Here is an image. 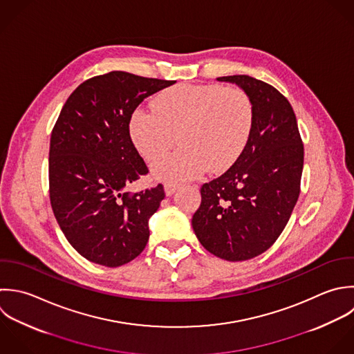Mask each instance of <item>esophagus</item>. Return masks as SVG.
I'll return each instance as SVG.
<instances>
[{
	"label": "esophagus",
	"mask_w": 354,
	"mask_h": 354,
	"mask_svg": "<svg viewBox=\"0 0 354 354\" xmlns=\"http://www.w3.org/2000/svg\"><path fill=\"white\" fill-rule=\"evenodd\" d=\"M164 189H165V194H167V196H172V194L176 192L178 185H175V183H165Z\"/></svg>",
	"instance_id": "1"
}]
</instances>
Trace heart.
<instances>
[{"mask_svg": "<svg viewBox=\"0 0 354 354\" xmlns=\"http://www.w3.org/2000/svg\"><path fill=\"white\" fill-rule=\"evenodd\" d=\"M254 124V104L240 86L180 84L161 92L153 111L136 110L129 122L131 138L150 162L182 147L154 165L164 180H183L205 169H227L244 150Z\"/></svg>", "mask_w": 354, "mask_h": 354, "instance_id": "1", "label": "heart"}]
</instances>
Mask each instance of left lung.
Listing matches in <instances>:
<instances>
[{
    "label": "left lung",
    "instance_id": "8db88e82",
    "mask_svg": "<svg viewBox=\"0 0 354 354\" xmlns=\"http://www.w3.org/2000/svg\"><path fill=\"white\" fill-rule=\"evenodd\" d=\"M218 81L250 95L254 124L236 162L201 186L192 225L207 251L239 262L263 254L287 226L301 193L304 143L292 106L274 86L245 74Z\"/></svg>",
    "mask_w": 354,
    "mask_h": 354
}]
</instances>
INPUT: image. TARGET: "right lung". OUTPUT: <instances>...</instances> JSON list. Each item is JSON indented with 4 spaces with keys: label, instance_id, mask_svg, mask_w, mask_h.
Here are the masks:
<instances>
[{
    "label": "right lung",
    "instance_id": "1",
    "mask_svg": "<svg viewBox=\"0 0 354 354\" xmlns=\"http://www.w3.org/2000/svg\"><path fill=\"white\" fill-rule=\"evenodd\" d=\"M175 81L110 71L80 84L53 125L49 200L71 247L85 259L117 268L149 241V218L165 197L162 183L124 189L149 174L131 135L135 109Z\"/></svg>",
    "mask_w": 354,
    "mask_h": 354
}]
</instances>
